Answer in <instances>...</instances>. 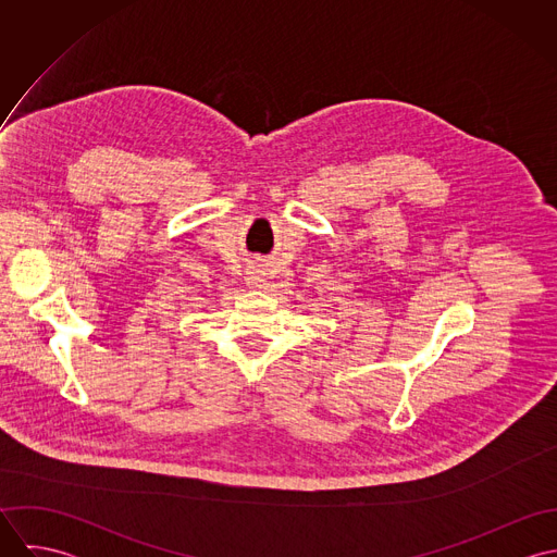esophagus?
Returning a JSON list of instances; mask_svg holds the SVG:
<instances>
[{"mask_svg":"<svg viewBox=\"0 0 557 557\" xmlns=\"http://www.w3.org/2000/svg\"><path fill=\"white\" fill-rule=\"evenodd\" d=\"M246 285L252 287V289H261V287L265 285V274H263V270L250 268V270L246 272Z\"/></svg>","mask_w":557,"mask_h":557,"instance_id":"esophagus-1","label":"esophagus"}]
</instances>
